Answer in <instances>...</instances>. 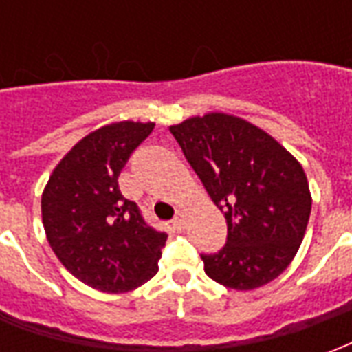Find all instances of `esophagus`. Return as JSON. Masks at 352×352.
Instances as JSON below:
<instances>
[{"label": "esophagus", "mask_w": 352, "mask_h": 352, "mask_svg": "<svg viewBox=\"0 0 352 352\" xmlns=\"http://www.w3.org/2000/svg\"><path fill=\"white\" fill-rule=\"evenodd\" d=\"M184 217H186L184 209H177L175 219H173V224H175L177 228H183V226H184Z\"/></svg>", "instance_id": "34e87169"}]
</instances>
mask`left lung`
I'll use <instances>...</instances> for the list:
<instances>
[{
	"instance_id": "obj_1",
	"label": "left lung",
	"mask_w": 352,
	"mask_h": 352,
	"mask_svg": "<svg viewBox=\"0 0 352 352\" xmlns=\"http://www.w3.org/2000/svg\"><path fill=\"white\" fill-rule=\"evenodd\" d=\"M169 131L228 224L222 251L201 254L207 275L234 290L277 279L309 222L302 164L267 131L228 113L190 116Z\"/></svg>"
}]
</instances>
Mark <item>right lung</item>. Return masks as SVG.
I'll use <instances>...</instances> for the list:
<instances>
[{
	"instance_id": "obj_1",
	"label": "right lung",
	"mask_w": 352,
	"mask_h": 352,
	"mask_svg": "<svg viewBox=\"0 0 352 352\" xmlns=\"http://www.w3.org/2000/svg\"><path fill=\"white\" fill-rule=\"evenodd\" d=\"M154 122H111L80 139L52 169L41 196L50 249L73 277L107 294L153 279L168 236L146 226L118 188V173Z\"/></svg>"
}]
</instances>
